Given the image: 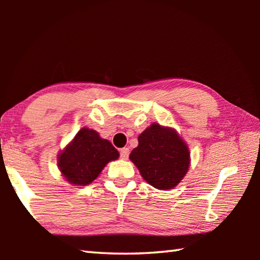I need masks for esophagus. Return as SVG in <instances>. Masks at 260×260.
Wrapping results in <instances>:
<instances>
[{
    "label": "esophagus",
    "mask_w": 260,
    "mask_h": 260,
    "mask_svg": "<svg viewBox=\"0 0 260 260\" xmlns=\"http://www.w3.org/2000/svg\"><path fill=\"white\" fill-rule=\"evenodd\" d=\"M128 155H129V149L128 148L120 149V157L122 158V159H127V158H128Z\"/></svg>",
    "instance_id": "34e87169"
}]
</instances>
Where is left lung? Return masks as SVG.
Listing matches in <instances>:
<instances>
[{
    "label": "left lung",
    "mask_w": 260,
    "mask_h": 260,
    "mask_svg": "<svg viewBox=\"0 0 260 260\" xmlns=\"http://www.w3.org/2000/svg\"><path fill=\"white\" fill-rule=\"evenodd\" d=\"M129 159L152 187L169 190L181 182L190 164L187 144L173 128L152 124L139 135Z\"/></svg>",
    "instance_id": "8db88e82"
}]
</instances>
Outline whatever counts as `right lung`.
Instances as JSON below:
<instances>
[{
	"label": "right lung",
	"instance_id": "obj_1",
	"mask_svg": "<svg viewBox=\"0 0 260 260\" xmlns=\"http://www.w3.org/2000/svg\"><path fill=\"white\" fill-rule=\"evenodd\" d=\"M119 152L111 142L101 139L94 129L83 127L58 156V167L71 184L87 186L99 177L109 161L116 160Z\"/></svg>",
	"mask_w": 260,
	"mask_h": 260
}]
</instances>
